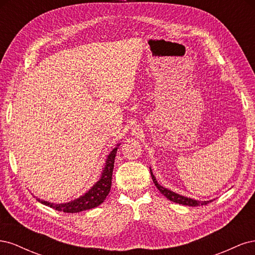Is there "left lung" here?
<instances>
[{
    "label": "left lung",
    "instance_id": "left-lung-1",
    "mask_svg": "<svg viewBox=\"0 0 255 255\" xmlns=\"http://www.w3.org/2000/svg\"><path fill=\"white\" fill-rule=\"evenodd\" d=\"M151 171V169H150ZM151 176H152V180L154 182V184H155V186L157 187V189L163 194L167 199L170 200V201L172 202H175V203H179V204H183V205H188V206H199V205H206L212 201H197V200H194V199H190V198H186V197H183V196H180L175 194V192H172L167 188H164L163 186H160V185L157 183L156 179L154 177L152 171H151Z\"/></svg>",
    "mask_w": 255,
    "mask_h": 255
}]
</instances>
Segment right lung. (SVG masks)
Wrapping results in <instances>:
<instances>
[{
  "label": "right lung",
  "instance_id": "right-lung-1",
  "mask_svg": "<svg viewBox=\"0 0 255 255\" xmlns=\"http://www.w3.org/2000/svg\"><path fill=\"white\" fill-rule=\"evenodd\" d=\"M117 149L115 148L111 154L107 157L106 165L103 170L102 176L100 181L92 187L87 194H85L81 198L74 200L72 202L65 203V204H54L49 203L47 201H40L44 205H48L50 207L55 208L57 211H63L65 213H79L82 211L90 210V208H94L99 206L101 203L104 202L107 195L111 190L112 187V175H113V169H114V163H115V157L116 154H117Z\"/></svg>",
  "mask_w": 255,
  "mask_h": 255
}]
</instances>
